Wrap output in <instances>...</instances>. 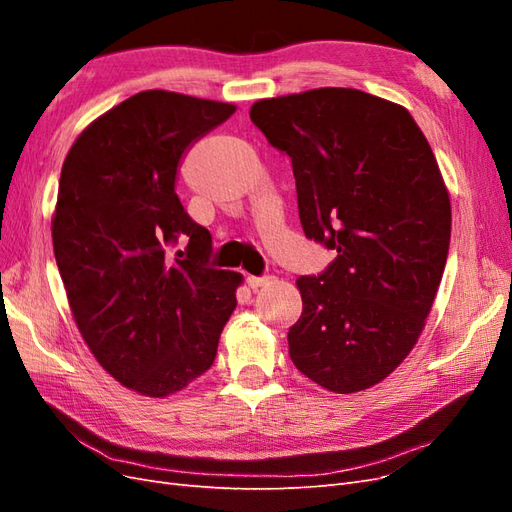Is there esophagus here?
<instances>
[{
  "instance_id": "34e87169",
  "label": "esophagus",
  "mask_w": 512,
  "mask_h": 512,
  "mask_svg": "<svg viewBox=\"0 0 512 512\" xmlns=\"http://www.w3.org/2000/svg\"><path fill=\"white\" fill-rule=\"evenodd\" d=\"M269 282H271V277H254V275H247V286H250L252 290L267 286Z\"/></svg>"
}]
</instances>
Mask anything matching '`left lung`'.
Segmentation results:
<instances>
[{"instance_id":"1","label":"left lung","mask_w":512,"mask_h":512,"mask_svg":"<svg viewBox=\"0 0 512 512\" xmlns=\"http://www.w3.org/2000/svg\"><path fill=\"white\" fill-rule=\"evenodd\" d=\"M254 126L292 160L305 235L337 252L299 277L290 359L331 393L371 389L404 363L436 299L451 198L408 108L320 87L252 104Z\"/></svg>"}]
</instances>
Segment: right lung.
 <instances>
[{
	"mask_svg": "<svg viewBox=\"0 0 512 512\" xmlns=\"http://www.w3.org/2000/svg\"><path fill=\"white\" fill-rule=\"evenodd\" d=\"M235 104L141 91L79 134L61 166L53 252L79 333L126 389L164 399L203 376L243 275L207 267L209 230L183 211L177 166ZM181 238L175 257L167 245Z\"/></svg>",
	"mask_w": 512,
	"mask_h": 512,
	"instance_id": "obj_1",
	"label": "right lung"
}]
</instances>
